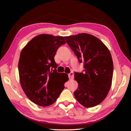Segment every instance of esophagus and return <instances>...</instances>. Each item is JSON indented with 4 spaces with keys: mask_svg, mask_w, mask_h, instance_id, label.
I'll use <instances>...</instances> for the list:
<instances>
[{
    "mask_svg": "<svg viewBox=\"0 0 131 131\" xmlns=\"http://www.w3.org/2000/svg\"><path fill=\"white\" fill-rule=\"evenodd\" d=\"M68 76H69V79H73L74 78V74L72 72L68 74Z\"/></svg>",
    "mask_w": 131,
    "mask_h": 131,
    "instance_id": "34e87169",
    "label": "esophagus"
}]
</instances>
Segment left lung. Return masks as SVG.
<instances>
[{
  "label": "left lung",
  "instance_id": "obj_1",
  "mask_svg": "<svg viewBox=\"0 0 131 131\" xmlns=\"http://www.w3.org/2000/svg\"><path fill=\"white\" fill-rule=\"evenodd\" d=\"M80 63H84L83 72H75L78 88L74 96L81 105L92 107L106 98L112 85L113 63L107 47L96 37L80 34L65 37Z\"/></svg>",
  "mask_w": 131,
  "mask_h": 131
}]
</instances>
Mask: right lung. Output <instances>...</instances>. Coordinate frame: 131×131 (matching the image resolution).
Returning a JSON list of instances; mask_svg holds the SVG:
<instances>
[{
  "label": "right lung",
  "instance_id": "obj_1",
  "mask_svg": "<svg viewBox=\"0 0 131 131\" xmlns=\"http://www.w3.org/2000/svg\"><path fill=\"white\" fill-rule=\"evenodd\" d=\"M62 36L39 35L21 51L18 62L19 80L29 99L46 107L54 103L68 81L67 74L57 72L54 57L58 48L65 44Z\"/></svg>",
  "mask_w": 131,
  "mask_h": 131
}]
</instances>
